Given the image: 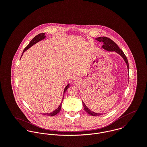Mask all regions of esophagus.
<instances>
[{
	"mask_svg": "<svg viewBox=\"0 0 147 147\" xmlns=\"http://www.w3.org/2000/svg\"><path fill=\"white\" fill-rule=\"evenodd\" d=\"M74 80H75V82H76V81L78 80V79H77L76 78H74Z\"/></svg>",
	"mask_w": 147,
	"mask_h": 147,
	"instance_id": "1",
	"label": "esophagus"
}]
</instances>
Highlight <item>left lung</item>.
<instances>
[{"label":"left lung","instance_id":"left-lung-1","mask_svg":"<svg viewBox=\"0 0 147 147\" xmlns=\"http://www.w3.org/2000/svg\"><path fill=\"white\" fill-rule=\"evenodd\" d=\"M96 40L99 42H103V45L102 46V48L103 49H104L106 51H115V53H118V54H119L122 58L124 59L125 62H126L127 67V69L128 70L129 68V65H128V60L127 59V57L125 55V54H124V53L123 52V51L119 49V47H118V46L113 41H112L111 39H110L109 38L106 37H98L97 38H96ZM83 105L84 106V110L87 112L89 114L92 115V116H98V115H101L102 114L101 113H97L95 112H93L92 111H91L86 105L84 104V102L82 101Z\"/></svg>","mask_w":147,"mask_h":147}]
</instances>
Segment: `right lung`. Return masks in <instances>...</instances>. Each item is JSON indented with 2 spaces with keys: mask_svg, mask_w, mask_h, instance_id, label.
Returning a JSON list of instances; mask_svg holds the SVG:
<instances>
[{
  "mask_svg": "<svg viewBox=\"0 0 147 147\" xmlns=\"http://www.w3.org/2000/svg\"><path fill=\"white\" fill-rule=\"evenodd\" d=\"M45 38H46L45 33H40V34L37 35L36 37H34L32 39V40L29 43V45L24 49V51H23V52H22V55H21V57L22 56L23 53H24L25 51H26L28 49H29L30 47H32V46H33V45H35L36 43H38V42H40V41H42V40H45ZM20 59H21V58H20ZM69 87V84H68V85L65 87V88H64V89L63 93H64L67 91V90L68 89ZM64 96L63 95V98H62V101H61V104L58 106V107L57 109H55V110H54L53 111H52V112H51V113H46V114L43 113V114L46 115H49V116H51V117L57 115V114L61 111V107H62V102H63V99H64Z\"/></svg>",
  "mask_w": 147,
  "mask_h": 147,
  "instance_id": "add662e5",
  "label": "right lung"
}]
</instances>
